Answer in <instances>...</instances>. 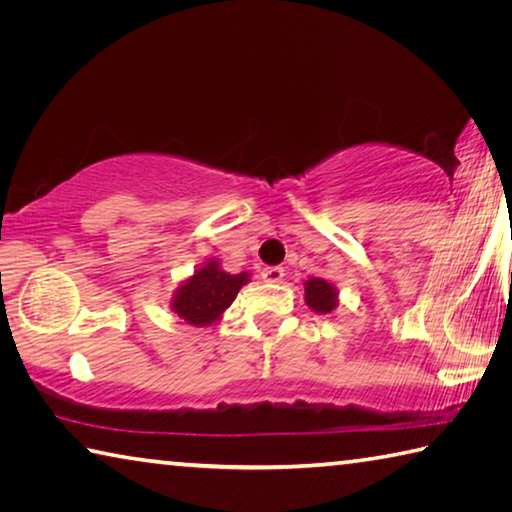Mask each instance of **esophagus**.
Returning <instances> with one entry per match:
<instances>
[{"label": "esophagus", "instance_id": "obj_1", "mask_svg": "<svg viewBox=\"0 0 512 512\" xmlns=\"http://www.w3.org/2000/svg\"><path fill=\"white\" fill-rule=\"evenodd\" d=\"M262 277L264 282H271V284H277L284 280V268L282 266H266L262 271Z\"/></svg>", "mask_w": 512, "mask_h": 512}]
</instances>
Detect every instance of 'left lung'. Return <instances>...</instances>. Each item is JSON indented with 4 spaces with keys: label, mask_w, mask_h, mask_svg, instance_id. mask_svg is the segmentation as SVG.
<instances>
[{
    "label": "left lung",
    "mask_w": 512,
    "mask_h": 512,
    "mask_svg": "<svg viewBox=\"0 0 512 512\" xmlns=\"http://www.w3.org/2000/svg\"><path fill=\"white\" fill-rule=\"evenodd\" d=\"M305 300L318 314H329L336 307V291L329 282L320 280V277H311L305 284Z\"/></svg>",
    "instance_id": "1"
}]
</instances>
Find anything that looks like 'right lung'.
<instances>
[{"mask_svg": "<svg viewBox=\"0 0 512 512\" xmlns=\"http://www.w3.org/2000/svg\"><path fill=\"white\" fill-rule=\"evenodd\" d=\"M248 282V273L230 275L219 271L216 262L198 268L173 298V311L189 325H212L237 298L239 289Z\"/></svg>", "mask_w": 512, "mask_h": 512, "instance_id": "right-lung-1", "label": "right lung"}]
</instances>
